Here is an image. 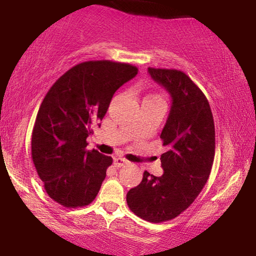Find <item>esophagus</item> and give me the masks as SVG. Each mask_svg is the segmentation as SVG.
Listing matches in <instances>:
<instances>
[{
	"label": "esophagus",
	"mask_w": 256,
	"mask_h": 256,
	"mask_svg": "<svg viewBox=\"0 0 256 256\" xmlns=\"http://www.w3.org/2000/svg\"><path fill=\"white\" fill-rule=\"evenodd\" d=\"M129 162L128 160H126L124 158H122V157H118V158L114 160V166L116 168H121L126 166V164H128Z\"/></svg>",
	"instance_id": "esophagus-1"
}]
</instances>
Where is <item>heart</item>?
I'll return each instance as SVG.
<instances>
[{"mask_svg": "<svg viewBox=\"0 0 256 256\" xmlns=\"http://www.w3.org/2000/svg\"><path fill=\"white\" fill-rule=\"evenodd\" d=\"M150 98H157V96H150Z\"/></svg>", "mask_w": 256, "mask_h": 256, "instance_id": "obj_1", "label": "heart"}]
</instances>
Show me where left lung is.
Returning a JSON list of instances; mask_svg holds the SVG:
<instances>
[{
  "mask_svg": "<svg viewBox=\"0 0 256 256\" xmlns=\"http://www.w3.org/2000/svg\"><path fill=\"white\" fill-rule=\"evenodd\" d=\"M149 74L171 96V110L160 138V177L143 172L142 182L127 194L132 212L149 222H163L184 212L204 188L211 172L216 130L205 94L178 70L148 68Z\"/></svg>",
  "mask_w": 256,
  "mask_h": 256,
  "instance_id": "8db88e82",
  "label": "left lung"
}]
</instances>
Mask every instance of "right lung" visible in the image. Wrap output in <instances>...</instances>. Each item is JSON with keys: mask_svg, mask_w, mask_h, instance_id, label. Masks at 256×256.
Here are the masks:
<instances>
[{"mask_svg": "<svg viewBox=\"0 0 256 256\" xmlns=\"http://www.w3.org/2000/svg\"><path fill=\"white\" fill-rule=\"evenodd\" d=\"M138 70L126 62L90 60L73 66L48 90L34 121L31 156L48 197L64 208L92 202L113 158L86 150L114 93Z\"/></svg>", "mask_w": 256, "mask_h": 256, "instance_id": "1", "label": "right lung"}]
</instances>
